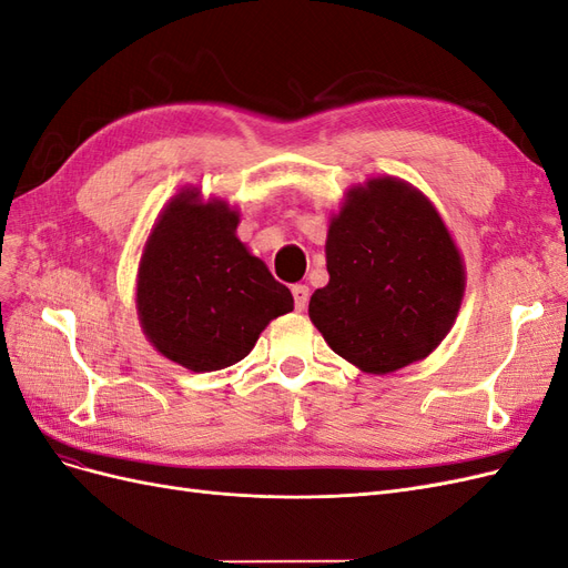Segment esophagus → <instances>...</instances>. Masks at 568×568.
Masks as SVG:
<instances>
[{
  "label": "esophagus",
  "mask_w": 568,
  "mask_h": 568,
  "mask_svg": "<svg viewBox=\"0 0 568 568\" xmlns=\"http://www.w3.org/2000/svg\"><path fill=\"white\" fill-rule=\"evenodd\" d=\"M291 294H294L296 311H305L307 301H311V291H307V286L305 284H294V286H291Z\"/></svg>",
  "instance_id": "1"
}]
</instances>
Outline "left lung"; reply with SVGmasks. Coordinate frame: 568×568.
Returning a JSON list of instances; mask_svg holds the SVG:
<instances>
[{
    "mask_svg": "<svg viewBox=\"0 0 568 568\" xmlns=\"http://www.w3.org/2000/svg\"><path fill=\"white\" fill-rule=\"evenodd\" d=\"M329 284L307 315L332 351L369 374L426 357L457 317L464 267L440 215L400 180L353 189L326 234Z\"/></svg>",
    "mask_w": 568,
    "mask_h": 568,
    "instance_id": "8db88e82",
    "label": "left lung"
}]
</instances>
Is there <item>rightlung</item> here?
I'll return each mask as SVG.
<instances>
[{
	"instance_id": "obj_1",
	"label": "right lung",
	"mask_w": 568,
	"mask_h": 568,
	"mask_svg": "<svg viewBox=\"0 0 568 568\" xmlns=\"http://www.w3.org/2000/svg\"><path fill=\"white\" fill-rule=\"evenodd\" d=\"M227 203L184 192L153 227L136 282L149 341L192 372L244 359L270 320L294 311L291 291L236 239Z\"/></svg>"
}]
</instances>
